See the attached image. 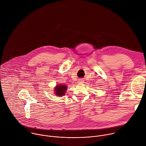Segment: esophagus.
Returning <instances> with one entry per match:
<instances>
[{
  "instance_id": "34e87169",
  "label": "esophagus",
  "mask_w": 146,
  "mask_h": 146,
  "mask_svg": "<svg viewBox=\"0 0 146 146\" xmlns=\"http://www.w3.org/2000/svg\"><path fill=\"white\" fill-rule=\"evenodd\" d=\"M83 82H84V81H83V80H78V82L79 83H83Z\"/></svg>"
}]
</instances>
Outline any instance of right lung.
<instances>
[{
  "label": "right lung",
  "mask_w": 146,
  "mask_h": 146,
  "mask_svg": "<svg viewBox=\"0 0 146 146\" xmlns=\"http://www.w3.org/2000/svg\"><path fill=\"white\" fill-rule=\"evenodd\" d=\"M54 94L57 97H62L65 96L68 86L65 84L57 85L54 88Z\"/></svg>",
  "instance_id": "right-lung-1"
}]
</instances>
